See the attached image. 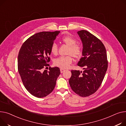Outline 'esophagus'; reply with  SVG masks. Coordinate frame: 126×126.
I'll list each match as a JSON object with an SVG mask.
<instances>
[{
    "mask_svg": "<svg viewBox=\"0 0 126 126\" xmlns=\"http://www.w3.org/2000/svg\"><path fill=\"white\" fill-rule=\"evenodd\" d=\"M65 71V69H63V68H61V69H60L61 73H63V72H64Z\"/></svg>",
    "mask_w": 126,
    "mask_h": 126,
    "instance_id": "1",
    "label": "esophagus"
}]
</instances>
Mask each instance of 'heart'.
I'll list each match as a JSON object with an SVG mask.
<instances>
[{"instance_id":"heart-1","label":"heart","mask_w":126,"mask_h":126,"mask_svg":"<svg viewBox=\"0 0 126 126\" xmlns=\"http://www.w3.org/2000/svg\"><path fill=\"white\" fill-rule=\"evenodd\" d=\"M61 41L69 46L68 54L66 56L59 57L54 61V65L61 68H68L73 61V56L75 58H80L82 54V47L79 44H76L77 40L70 35L63 36ZM51 52L54 55L58 54V46L56 44L53 43L51 47Z\"/></svg>"}]
</instances>
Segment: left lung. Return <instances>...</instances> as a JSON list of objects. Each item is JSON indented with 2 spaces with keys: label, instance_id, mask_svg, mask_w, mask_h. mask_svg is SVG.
<instances>
[{
  "label": "left lung",
  "instance_id": "1",
  "mask_svg": "<svg viewBox=\"0 0 126 126\" xmlns=\"http://www.w3.org/2000/svg\"><path fill=\"white\" fill-rule=\"evenodd\" d=\"M83 45L82 57L78 65L83 71L72 70L69 83L71 89L79 96L88 97L101 86L108 67L106 48L102 42L89 32H78Z\"/></svg>",
  "mask_w": 126,
  "mask_h": 126
}]
</instances>
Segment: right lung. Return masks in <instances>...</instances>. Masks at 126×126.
Listing matches in <instances>:
<instances>
[{
	"mask_svg": "<svg viewBox=\"0 0 126 126\" xmlns=\"http://www.w3.org/2000/svg\"><path fill=\"white\" fill-rule=\"evenodd\" d=\"M60 31H44L28 38L22 45L18 57V69L23 85L37 98L47 96L54 89L60 74L59 68L49 67L51 47Z\"/></svg>",
	"mask_w": 126,
	"mask_h": 126,
	"instance_id": "add662e5",
	"label": "right lung"
}]
</instances>
